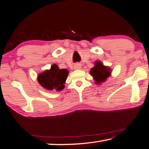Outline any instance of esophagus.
Listing matches in <instances>:
<instances>
[{
    "label": "esophagus",
    "instance_id": "1",
    "mask_svg": "<svg viewBox=\"0 0 149 149\" xmlns=\"http://www.w3.org/2000/svg\"><path fill=\"white\" fill-rule=\"evenodd\" d=\"M74 69H77V70L81 69V64H74Z\"/></svg>",
    "mask_w": 149,
    "mask_h": 149
}]
</instances>
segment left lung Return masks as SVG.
I'll return each instance as SVG.
<instances>
[{"label":"left lung","mask_w":149,"mask_h":149,"mask_svg":"<svg viewBox=\"0 0 149 149\" xmlns=\"http://www.w3.org/2000/svg\"><path fill=\"white\" fill-rule=\"evenodd\" d=\"M90 74L93 77L95 83L100 84L105 82L109 76H111V69L105 66L100 61H96L95 66L90 70Z\"/></svg>","instance_id":"left-lung-1"}]
</instances>
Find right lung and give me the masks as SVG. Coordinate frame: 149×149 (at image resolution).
I'll list each match as a JSON object with an SVG mask.
<instances>
[{"label": "right lung", "instance_id": "right-lung-1", "mask_svg": "<svg viewBox=\"0 0 149 149\" xmlns=\"http://www.w3.org/2000/svg\"><path fill=\"white\" fill-rule=\"evenodd\" d=\"M68 74L67 70L60 69L56 64H54L50 69L46 70L38 74V81L45 89L61 91L64 88V83Z\"/></svg>", "mask_w": 149, "mask_h": 149}]
</instances>
